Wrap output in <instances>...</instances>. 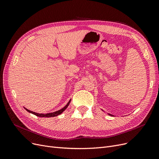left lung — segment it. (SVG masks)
<instances>
[{
	"label": "left lung",
	"instance_id": "left-lung-1",
	"mask_svg": "<svg viewBox=\"0 0 159 159\" xmlns=\"http://www.w3.org/2000/svg\"><path fill=\"white\" fill-rule=\"evenodd\" d=\"M102 111H103V110H102ZM108 115H110V116H114L113 115H111V114H108Z\"/></svg>",
	"mask_w": 159,
	"mask_h": 159
}]
</instances>
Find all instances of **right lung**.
<instances>
[{
	"label": "right lung",
	"mask_w": 159,
	"mask_h": 159,
	"mask_svg": "<svg viewBox=\"0 0 159 159\" xmlns=\"http://www.w3.org/2000/svg\"><path fill=\"white\" fill-rule=\"evenodd\" d=\"M71 101V99L69 101V102L67 103V104H66L64 107H63L62 109H61L58 111H54V112H52V113H48V114H39V113H36V112H34V111H30L26 108H25V110L28 111V112H30V113H31L32 114H34L36 116H38V117H55V116H57L58 115H60L61 114H62L63 112L66 109V107H68V106L69 105L70 102Z\"/></svg>",
	"instance_id": "1"
}]
</instances>
